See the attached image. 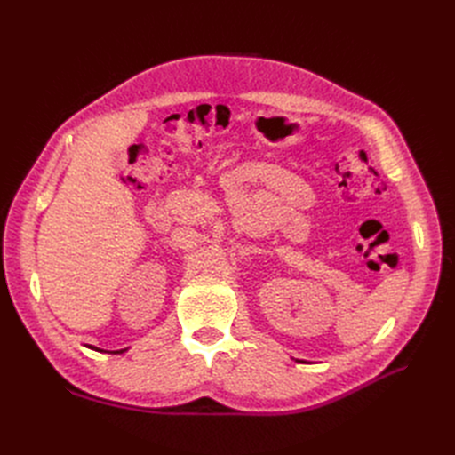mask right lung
I'll return each instance as SVG.
<instances>
[{
    "instance_id": "obj_1",
    "label": "right lung",
    "mask_w": 455,
    "mask_h": 455,
    "mask_svg": "<svg viewBox=\"0 0 455 455\" xmlns=\"http://www.w3.org/2000/svg\"><path fill=\"white\" fill-rule=\"evenodd\" d=\"M123 351H125V349H121V351H114V353H123Z\"/></svg>"
}]
</instances>
